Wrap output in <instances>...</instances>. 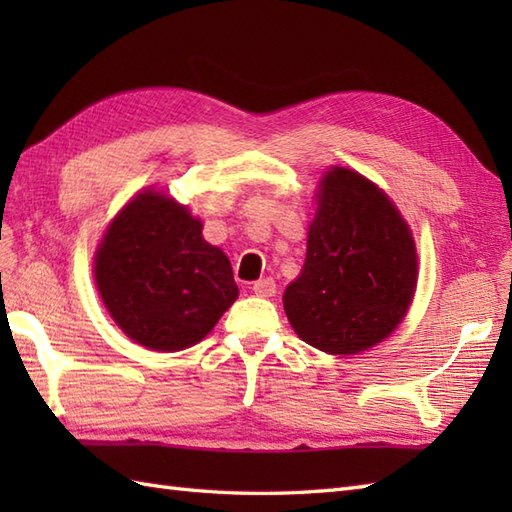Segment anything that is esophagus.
Listing matches in <instances>:
<instances>
[{"label": "esophagus", "instance_id": "obj_1", "mask_svg": "<svg viewBox=\"0 0 512 512\" xmlns=\"http://www.w3.org/2000/svg\"><path fill=\"white\" fill-rule=\"evenodd\" d=\"M253 292H255L257 297H264V299L275 297V292H277L275 279H273V277H264V279L255 281V284H253Z\"/></svg>", "mask_w": 512, "mask_h": 512}]
</instances>
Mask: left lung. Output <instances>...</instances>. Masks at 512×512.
Listing matches in <instances>:
<instances>
[{
	"mask_svg": "<svg viewBox=\"0 0 512 512\" xmlns=\"http://www.w3.org/2000/svg\"><path fill=\"white\" fill-rule=\"evenodd\" d=\"M416 279V244L387 195L356 171L325 173L306 264L284 292L301 339L328 354L367 350L405 317Z\"/></svg>",
	"mask_w": 512,
	"mask_h": 512,
	"instance_id": "8db88e82",
	"label": "left lung"
}]
</instances>
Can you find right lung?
I'll use <instances>...</instances> for the list:
<instances>
[{"instance_id":"obj_1","label":"right lung","mask_w":512,"mask_h":512,"mask_svg":"<svg viewBox=\"0 0 512 512\" xmlns=\"http://www.w3.org/2000/svg\"><path fill=\"white\" fill-rule=\"evenodd\" d=\"M96 286L129 339L158 352L202 341L237 299L228 257L160 193L129 202L96 250Z\"/></svg>"}]
</instances>
